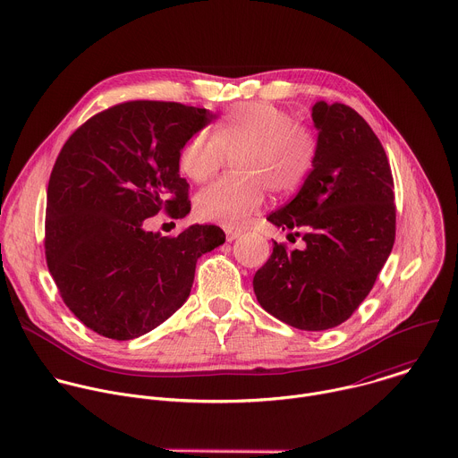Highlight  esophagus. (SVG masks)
Instances as JSON below:
<instances>
[{"label": "esophagus", "mask_w": 458, "mask_h": 458, "mask_svg": "<svg viewBox=\"0 0 458 458\" xmlns=\"http://www.w3.org/2000/svg\"><path fill=\"white\" fill-rule=\"evenodd\" d=\"M225 233H226V241H228V242H232V241L239 239L242 232H241V230H237V228H232V226H225Z\"/></svg>", "instance_id": "1"}]
</instances>
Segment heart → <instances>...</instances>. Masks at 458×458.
Segmentation results:
<instances>
[{
    "label": "heart",
    "mask_w": 458,
    "mask_h": 458,
    "mask_svg": "<svg viewBox=\"0 0 458 458\" xmlns=\"http://www.w3.org/2000/svg\"><path fill=\"white\" fill-rule=\"evenodd\" d=\"M226 157H233L237 174L201 191L196 210L207 221L242 225L260 208L266 189L287 194L306 180L317 157V136L273 104L239 102L212 134L199 131L189 138L178 164L189 180L205 183L219 173Z\"/></svg>",
    "instance_id": "heart-1"
}]
</instances>
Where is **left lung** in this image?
Wrapping results in <instances>:
<instances>
[{
  "label": "left lung",
  "mask_w": 458,
  "mask_h": 458,
  "mask_svg": "<svg viewBox=\"0 0 458 458\" xmlns=\"http://www.w3.org/2000/svg\"><path fill=\"white\" fill-rule=\"evenodd\" d=\"M317 157L298 194L267 221L301 235V250L273 241L253 276L264 311L301 331L344 324L360 308L395 239L394 180L370 125L345 104L311 107Z\"/></svg>",
  "instance_id": "obj_1"
}]
</instances>
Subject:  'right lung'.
Here are the masks:
<instances>
[{"instance_id": "add662e5", "label": "right lung", "mask_w": 458, "mask_h": 458, "mask_svg": "<svg viewBox=\"0 0 458 458\" xmlns=\"http://www.w3.org/2000/svg\"><path fill=\"white\" fill-rule=\"evenodd\" d=\"M212 116L176 102H125L61 148L47 194V262L70 311L100 336L132 340L171 318L198 259L225 242L216 225L173 239L145 228L162 208L173 219L191 212L180 150Z\"/></svg>"}]
</instances>
